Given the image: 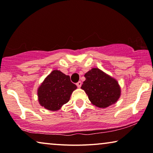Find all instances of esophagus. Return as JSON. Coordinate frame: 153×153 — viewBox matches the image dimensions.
I'll use <instances>...</instances> for the list:
<instances>
[{
    "label": "esophagus",
    "instance_id": "esophagus-1",
    "mask_svg": "<svg viewBox=\"0 0 153 153\" xmlns=\"http://www.w3.org/2000/svg\"><path fill=\"white\" fill-rule=\"evenodd\" d=\"M76 85L78 86V88H80L81 85H82V82H81L80 81H79V82L76 83Z\"/></svg>",
    "mask_w": 153,
    "mask_h": 153
}]
</instances>
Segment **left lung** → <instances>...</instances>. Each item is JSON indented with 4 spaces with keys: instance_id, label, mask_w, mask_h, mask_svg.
Returning <instances> with one entry per match:
<instances>
[{
    "instance_id": "left-lung-1",
    "label": "left lung",
    "mask_w": 153,
    "mask_h": 153,
    "mask_svg": "<svg viewBox=\"0 0 153 153\" xmlns=\"http://www.w3.org/2000/svg\"><path fill=\"white\" fill-rule=\"evenodd\" d=\"M85 77L86 80L81 88L94 105L106 108L119 100L121 89L115 79L98 68H92L85 73Z\"/></svg>"
}]
</instances>
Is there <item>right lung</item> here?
I'll list each match as a JSON object with an SVG mask.
<instances>
[{
    "mask_svg": "<svg viewBox=\"0 0 153 153\" xmlns=\"http://www.w3.org/2000/svg\"><path fill=\"white\" fill-rule=\"evenodd\" d=\"M76 88L69 75L54 70L38 89L39 102L46 109L57 111L69 101L71 94Z\"/></svg>",
    "mask_w": 153,
    "mask_h": 153,
    "instance_id": "1",
    "label": "right lung"
}]
</instances>
